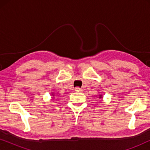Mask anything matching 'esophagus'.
Masks as SVG:
<instances>
[{"mask_svg":"<svg viewBox=\"0 0 150 150\" xmlns=\"http://www.w3.org/2000/svg\"><path fill=\"white\" fill-rule=\"evenodd\" d=\"M75 91H77V92H83V89H82V88H80L79 87H77L75 88Z\"/></svg>","mask_w":150,"mask_h":150,"instance_id":"obj_1","label":"esophagus"}]
</instances>
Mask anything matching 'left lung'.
I'll return each instance as SVG.
<instances>
[{
    "label": "left lung",
    "instance_id": "8db88e82",
    "mask_svg": "<svg viewBox=\"0 0 150 150\" xmlns=\"http://www.w3.org/2000/svg\"><path fill=\"white\" fill-rule=\"evenodd\" d=\"M100 98H102V97H101V96H100Z\"/></svg>",
    "mask_w": 150,
    "mask_h": 150
}]
</instances>
